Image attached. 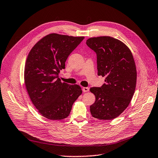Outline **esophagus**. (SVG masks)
I'll use <instances>...</instances> for the list:
<instances>
[{
	"instance_id": "obj_1",
	"label": "esophagus",
	"mask_w": 158,
	"mask_h": 158,
	"mask_svg": "<svg viewBox=\"0 0 158 158\" xmlns=\"http://www.w3.org/2000/svg\"><path fill=\"white\" fill-rule=\"evenodd\" d=\"M83 91L84 92H88V91H89V88H88V87H83Z\"/></svg>"
}]
</instances>
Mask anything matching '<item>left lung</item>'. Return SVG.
Segmentation results:
<instances>
[{"label": "left lung", "mask_w": 158, "mask_h": 158, "mask_svg": "<svg viewBox=\"0 0 158 158\" xmlns=\"http://www.w3.org/2000/svg\"><path fill=\"white\" fill-rule=\"evenodd\" d=\"M86 44L97 53L98 75L105 77L101 87L90 89L95 97L90 106L91 114L96 119L112 120L128 107L135 90L132 53L124 43L109 36L90 38Z\"/></svg>", "instance_id": "left-lung-1"}]
</instances>
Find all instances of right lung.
I'll list each match as a JSON object with an SVG mask.
<instances>
[{"label":"right lung","mask_w":158,"mask_h":158,"mask_svg":"<svg viewBox=\"0 0 158 158\" xmlns=\"http://www.w3.org/2000/svg\"><path fill=\"white\" fill-rule=\"evenodd\" d=\"M84 39L50 33L39 40L28 55L24 72L26 90L37 111L47 119L66 118L82 94L79 85L63 83L58 75L65 68L69 55Z\"/></svg>","instance_id":"1"}]
</instances>
